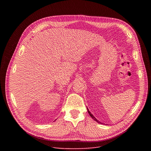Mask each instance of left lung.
<instances>
[{"mask_svg": "<svg viewBox=\"0 0 151 151\" xmlns=\"http://www.w3.org/2000/svg\"><path fill=\"white\" fill-rule=\"evenodd\" d=\"M87 109H88V113L89 114V115L91 116V117H92V118L93 119L94 121H97V122L98 123H100V124H101V122H100V121H99L98 120H97V119H96V117H94V116H93V115H92V114H91V112L89 111V110L88 109V108H87Z\"/></svg>", "mask_w": 151, "mask_h": 151, "instance_id": "1", "label": "left lung"}]
</instances>
